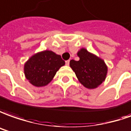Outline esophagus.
Wrapping results in <instances>:
<instances>
[{
  "instance_id": "1",
  "label": "esophagus",
  "mask_w": 131,
  "mask_h": 131,
  "mask_svg": "<svg viewBox=\"0 0 131 131\" xmlns=\"http://www.w3.org/2000/svg\"><path fill=\"white\" fill-rule=\"evenodd\" d=\"M66 64L67 65V66H68L69 64H70V60H68L66 61Z\"/></svg>"
}]
</instances>
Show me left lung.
Segmentation results:
<instances>
[{"instance_id":"left-lung-1","label":"left lung","mask_w":131,"mask_h":131,"mask_svg":"<svg viewBox=\"0 0 131 131\" xmlns=\"http://www.w3.org/2000/svg\"><path fill=\"white\" fill-rule=\"evenodd\" d=\"M78 56L80 60H71L70 66L81 83L89 89L98 87L104 81L107 74V66L104 61L82 48Z\"/></svg>"}]
</instances>
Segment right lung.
Listing matches in <instances>:
<instances>
[{
  "label": "right lung",
  "instance_id": "right-lung-1",
  "mask_svg": "<svg viewBox=\"0 0 131 131\" xmlns=\"http://www.w3.org/2000/svg\"><path fill=\"white\" fill-rule=\"evenodd\" d=\"M64 65L65 61L60 55L45 50L33 56L26 62L24 72L31 84L41 87L48 84L58 69Z\"/></svg>",
  "mask_w": 131,
  "mask_h": 131
}]
</instances>
